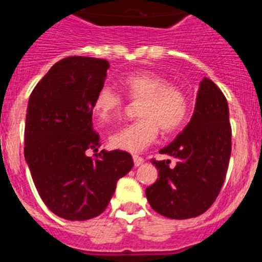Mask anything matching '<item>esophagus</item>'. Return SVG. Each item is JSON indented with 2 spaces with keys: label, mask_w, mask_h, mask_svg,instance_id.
I'll return each instance as SVG.
<instances>
[{
  "label": "esophagus",
  "mask_w": 262,
  "mask_h": 262,
  "mask_svg": "<svg viewBox=\"0 0 262 262\" xmlns=\"http://www.w3.org/2000/svg\"><path fill=\"white\" fill-rule=\"evenodd\" d=\"M143 163H144V159H143V157L134 156V164H135V166H140Z\"/></svg>",
  "instance_id": "1"
}]
</instances>
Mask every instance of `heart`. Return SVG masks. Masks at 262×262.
Here are the masks:
<instances>
[{"instance_id": "b5f03b06", "label": "heart", "mask_w": 262, "mask_h": 262, "mask_svg": "<svg viewBox=\"0 0 262 262\" xmlns=\"http://www.w3.org/2000/svg\"><path fill=\"white\" fill-rule=\"evenodd\" d=\"M122 88L134 102H142L138 115L142 119L117 129L110 135V144L117 149L139 154L163 133H174L189 115V98L182 88L154 72H138L123 77ZM124 98L113 88L102 86L94 97L93 107L102 122L114 119L123 108Z\"/></svg>"}]
</instances>
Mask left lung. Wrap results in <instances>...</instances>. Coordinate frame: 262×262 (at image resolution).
<instances>
[{"mask_svg":"<svg viewBox=\"0 0 262 262\" xmlns=\"http://www.w3.org/2000/svg\"><path fill=\"white\" fill-rule=\"evenodd\" d=\"M160 154L176 159L156 161L159 178L145 189L152 209L170 219H189L203 214L223 186L231 156V124L227 99L210 78H203L193 117Z\"/></svg>","mask_w":262,"mask_h":262,"instance_id":"obj_1","label":"left lung"}]
</instances>
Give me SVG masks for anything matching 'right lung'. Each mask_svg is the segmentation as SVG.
<instances>
[{"label":"right lung","instance_id":"obj_1","mask_svg":"<svg viewBox=\"0 0 262 262\" xmlns=\"http://www.w3.org/2000/svg\"><path fill=\"white\" fill-rule=\"evenodd\" d=\"M107 60L71 56L38 82L27 105L25 159L41 201L57 216L86 221L102 214L117 182L133 169L128 152L98 151L93 103L106 80Z\"/></svg>","mask_w":262,"mask_h":262}]
</instances>
